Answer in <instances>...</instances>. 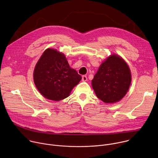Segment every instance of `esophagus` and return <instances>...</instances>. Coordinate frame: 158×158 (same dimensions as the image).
<instances>
[{
    "label": "esophagus",
    "instance_id": "1",
    "mask_svg": "<svg viewBox=\"0 0 158 158\" xmlns=\"http://www.w3.org/2000/svg\"><path fill=\"white\" fill-rule=\"evenodd\" d=\"M87 80V76H82V81H86Z\"/></svg>",
    "mask_w": 158,
    "mask_h": 158
}]
</instances>
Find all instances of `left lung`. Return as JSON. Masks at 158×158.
Wrapping results in <instances>:
<instances>
[{
  "label": "left lung",
  "instance_id": "8db88e82",
  "mask_svg": "<svg viewBox=\"0 0 158 158\" xmlns=\"http://www.w3.org/2000/svg\"><path fill=\"white\" fill-rule=\"evenodd\" d=\"M131 82L127 64L119 56L112 55L99 67L92 85L99 99L106 103H114L126 95Z\"/></svg>",
  "mask_w": 158,
  "mask_h": 158
}]
</instances>
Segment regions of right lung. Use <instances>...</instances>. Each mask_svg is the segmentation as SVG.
<instances>
[{
  "instance_id": "add662e5",
  "label": "right lung",
  "mask_w": 158,
  "mask_h": 158,
  "mask_svg": "<svg viewBox=\"0 0 158 158\" xmlns=\"http://www.w3.org/2000/svg\"><path fill=\"white\" fill-rule=\"evenodd\" d=\"M81 79L77 72L71 68L65 56L52 49L43 53L34 72V81L38 91L52 101L68 97Z\"/></svg>"
}]
</instances>
